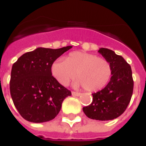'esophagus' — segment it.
<instances>
[{
    "mask_svg": "<svg viewBox=\"0 0 146 146\" xmlns=\"http://www.w3.org/2000/svg\"><path fill=\"white\" fill-rule=\"evenodd\" d=\"M81 95L80 93H78V92H72V95L73 96H80Z\"/></svg>",
    "mask_w": 146,
    "mask_h": 146,
    "instance_id": "34e87169",
    "label": "esophagus"
}]
</instances>
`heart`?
<instances>
[{
	"label": "heart",
	"mask_w": 146,
	"mask_h": 146,
	"mask_svg": "<svg viewBox=\"0 0 146 146\" xmlns=\"http://www.w3.org/2000/svg\"><path fill=\"white\" fill-rule=\"evenodd\" d=\"M76 76L74 86H84L88 92H98L109 82L112 73L107 60L82 51H73L65 60L58 58L51 66L52 76L62 85H67Z\"/></svg>",
	"instance_id": "b5f03b06"
}]
</instances>
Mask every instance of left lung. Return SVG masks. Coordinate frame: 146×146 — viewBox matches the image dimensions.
<instances>
[{"instance_id":"obj_1","label":"left lung","mask_w":146,"mask_h":146,"mask_svg":"<svg viewBox=\"0 0 146 146\" xmlns=\"http://www.w3.org/2000/svg\"><path fill=\"white\" fill-rule=\"evenodd\" d=\"M98 52L110 62L112 76L104 88L92 94V103L83 111L90 119L106 121L125 111L131 98L134 81L131 68L122 56L108 48H99Z\"/></svg>"}]
</instances>
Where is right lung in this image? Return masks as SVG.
Segmentation results:
<instances>
[{"mask_svg": "<svg viewBox=\"0 0 146 146\" xmlns=\"http://www.w3.org/2000/svg\"><path fill=\"white\" fill-rule=\"evenodd\" d=\"M71 48H37L23 54L13 64L10 93L15 106L26 120L44 123L53 119L64 99L71 95L51 73L53 62Z\"/></svg>", "mask_w": 146, "mask_h": 146, "instance_id": "add662e5", "label": "right lung"}]
</instances>
